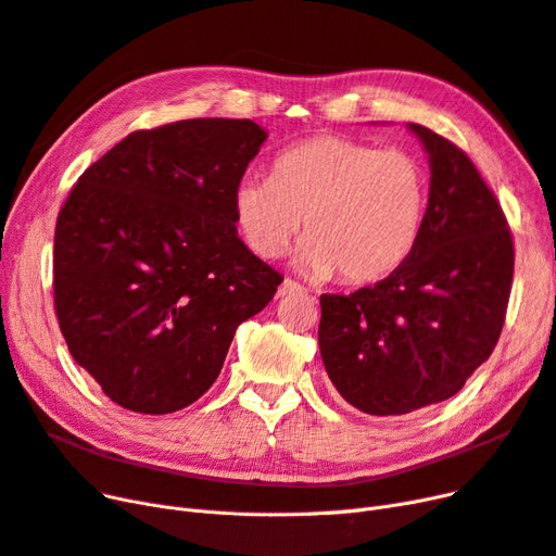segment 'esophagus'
Listing matches in <instances>:
<instances>
[{"label":"esophagus","mask_w":556,"mask_h":556,"mask_svg":"<svg viewBox=\"0 0 556 556\" xmlns=\"http://www.w3.org/2000/svg\"><path fill=\"white\" fill-rule=\"evenodd\" d=\"M302 293H306V291H304V286H300V283H298V281H293V279H283V281H281V286H279V291H277V298L302 295Z\"/></svg>","instance_id":"obj_1"}]
</instances>
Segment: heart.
<instances>
[{
	"label": "heart",
	"mask_w": 556,
	"mask_h": 556,
	"mask_svg": "<svg viewBox=\"0 0 556 556\" xmlns=\"http://www.w3.org/2000/svg\"><path fill=\"white\" fill-rule=\"evenodd\" d=\"M238 229L261 258H279L300 231L298 263L314 277L366 283L413 254L426 213V174L405 151L316 135L283 149L270 178L242 176Z\"/></svg>",
	"instance_id": "obj_1"
}]
</instances>
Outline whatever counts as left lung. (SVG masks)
Masks as SVG:
<instances>
[{"label":"left lung","instance_id":"8db88e82","mask_svg":"<svg viewBox=\"0 0 556 556\" xmlns=\"http://www.w3.org/2000/svg\"><path fill=\"white\" fill-rule=\"evenodd\" d=\"M430 164L421 233L396 270L351 295H320L318 345L337 392L376 417L458 394L502 334L513 238L495 194L456 143L407 123Z\"/></svg>","mask_w":556,"mask_h":556}]
</instances>
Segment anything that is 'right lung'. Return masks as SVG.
Here are the masks:
<instances>
[{"label": "right lung", "instance_id": "add662e5", "mask_svg": "<svg viewBox=\"0 0 556 556\" xmlns=\"http://www.w3.org/2000/svg\"><path fill=\"white\" fill-rule=\"evenodd\" d=\"M267 132L188 118L121 139L79 176L54 231V309L114 403L169 415L208 392L238 325L283 277L238 238L233 190Z\"/></svg>", "mask_w": 556, "mask_h": 556}]
</instances>
